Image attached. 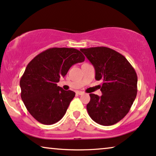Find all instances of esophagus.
I'll return each instance as SVG.
<instances>
[{"mask_svg": "<svg viewBox=\"0 0 156 156\" xmlns=\"http://www.w3.org/2000/svg\"><path fill=\"white\" fill-rule=\"evenodd\" d=\"M76 94H79V95H82V94H84V92H82V91H77V92H76Z\"/></svg>", "mask_w": 156, "mask_h": 156, "instance_id": "esophagus-1", "label": "esophagus"}]
</instances>
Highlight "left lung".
<instances>
[{"label":"left lung","instance_id":"obj_1","mask_svg":"<svg viewBox=\"0 0 156 156\" xmlns=\"http://www.w3.org/2000/svg\"><path fill=\"white\" fill-rule=\"evenodd\" d=\"M95 69V80H103L102 96L90 94L87 110L98 124L109 126L128 113L137 95V76L126 58L104 46L81 48Z\"/></svg>","mask_w":156,"mask_h":156}]
</instances>
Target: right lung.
I'll return each instance as SVG.
<instances>
[{
    "label": "right lung",
    "mask_w": 156,
    "mask_h": 156,
    "mask_svg": "<svg viewBox=\"0 0 156 156\" xmlns=\"http://www.w3.org/2000/svg\"><path fill=\"white\" fill-rule=\"evenodd\" d=\"M74 48H51L35 56L20 80L21 96L26 109L38 122L52 125L64 117L75 92L57 86L71 66L84 61Z\"/></svg>",
    "instance_id": "add662e5"
}]
</instances>
